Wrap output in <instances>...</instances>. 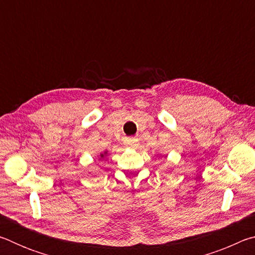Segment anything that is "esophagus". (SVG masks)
<instances>
[{
    "label": "esophagus",
    "instance_id": "obj_1",
    "mask_svg": "<svg viewBox=\"0 0 255 255\" xmlns=\"http://www.w3.org/2000/svg\"><path fill=\"white\" fill-rule=\"evenodd\" d=\"M125 145H126V147L128 148H136L138 147V140L136 138H128V139H126Z\"/></svg>",
    "mask_w": 255,
    "mask_h": 255
}]
</instances>
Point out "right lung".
I'll list each match as a JSON object with an SVG mask.
<instances>
[{
    "mask_svg": "<svg viewBox=\"0 0 255 255\" xmlns=\"http://www.w3.org/2000/svg\"><path fill=\"white\" fill-rule=\"evenodd\" d=\"M108 155V150H106V152H103V153H101L100 154V157H99V159H102V158H105L106 156Z\"/></svg>",
    "mask_w": 255,
    "mask_h": 255,
    "instance_id": "1",
    "label": "right lung"
}]
</instances>
